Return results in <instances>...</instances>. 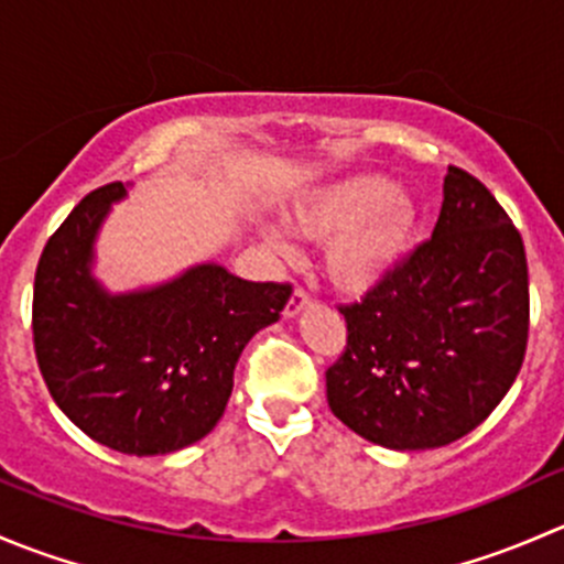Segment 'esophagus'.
Masks as SVG:
<instances>
[{
    "label": "esophagus",
    "mask_w": 564,
    "mask_h": 564,
    "mask_svg": "<svg viewBox=\"0 0 564 564\" xmlns=\"http://www.w3.org/2000/svg\"><path fill=\"white\" fill-rule=\"evenodd\" d=\"M311 305V294L305 292V289H294L292 292V297H289V303H286V311H283V314H286L289 318L292 316H297V314H303L305 308H308Z\"/></svg>",
    "instance_id": "obj_1"
}]
</instances>
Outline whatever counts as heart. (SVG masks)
I'll use <instances>...</instances> for the list:
<instances>
[{"instance_id":"obj_1","label":"heart","mask_w":564,"mask_h":564,"mask_svg":"<svg viewBox=\"0 0 564 564\" xmlns=\"http://www.w3.org/2000/svg\"><path fill=\"white\" fill-rule=\"evenodd\" d=\"M289 224L305 240H329L327 272L346 292H368L406 259L417 207L382 174H351L294 204Z\"/></svg>"}]
</instances>
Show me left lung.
Instances as JSON below:
<instances>
[{
    "instance_id": "8db88e82",
    "label": "left lung",
    "mask_w": 564,
    "mask_h": 564,
    "mask_svg": "<svg viewBox=\"0 0 564 564\" xmlns=\"http://www.w3.org/2000/svg\"><path fill=\"white\" fill-rule=\"evenodd\" d=\"M340 314L346 349L327 368L335 417L390 451L451 445L497 409L524 362V240L477 176L447 166L431 240Z\"/></svg>"
}]
</instances>
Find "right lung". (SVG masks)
<instances>
[{
	"label": "right lung",
	"mask_w": 564,
	"mask_h": 564,
	"mask_svg": "<svg viewBox=\"0 0 564 564\" xmlns=\"http://www.w3.org/2000/svg\"><path fill=\"white\" fill-rule=\"evenodd\" d=\"M122 182L98 187L48 237L35 272L32 338L56 406L128 456H166L218 425L235 366L281 318L289 283H253L196 264L174 281L108 294L93 275L95 237Z\"/></svg>",
	"instance_id": "add662e5"
}]
</instances>
